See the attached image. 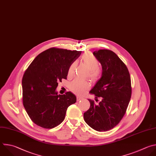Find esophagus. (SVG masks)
<instances>
[{
	"instance_id": "1",
	"label": "esophagus",
	"mask_w": 156,
	"mask_h": 156,
	"mask_svg": "<svg viewBox=\"0 0 156 156\" xmlns=\"http://www.w3.org/2000/svg\"><path fill=\"white\" fill-rule=\"evenodd\" d=\"M82 99H83V97H79V96L76 97V100L77 101H80V100H81Z\"/></svg>"
}]
</instances>
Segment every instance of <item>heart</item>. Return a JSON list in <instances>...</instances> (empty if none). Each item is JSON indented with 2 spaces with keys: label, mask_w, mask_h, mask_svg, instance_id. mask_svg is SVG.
Segmentation results:
<instances>
[{
  "label": "heart",
  "mask_w": 156,
  "mask_h": 156,
  "mask_svg": "<svg viewBox=\"0 0 156 156\" xmlns=\"http://www.w3.org/2000/svg\"><path fill=\"white\" fill-rule=\"evenodd\" d=\"M81 60L89 70V77L92 80L98 79L100 76L101 72L98 68L99 61L97 58L90 52H87L81 56ZM75 66L76 62H73L69 66L67 72V75L69 76H71L73 75ZM89 84L87 81L80 78L74 79L69 85L70 89L78 95H82L89 88Z\"/></svg>",
  "instance_id": "1"
}]
</instances>
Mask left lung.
<instances>
[{"instance_id": "8db88e82", "label": "left lung", "mask_w": 156, "mask_h": 156, "mask_svg": "<svg viewBox=\"0 0 156 156\" xmlns=\"http://www.w3.org/2000/svg\"><path fill=\"white\" fill-rule=\"evenodd\" d=\"M93 55L102 66V75L89 93L101 100L96 105L89 99L90 108L83 116L91 128L105 132L117 126L124 116L131 98V80L127 66L113 51L99 49Z\"/></svg>"}]
</instances>
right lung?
<instances>
[{
    "label": "right lung",
    "instance_id": "obj_1",
    "mask_svg": "<svg viewBox=\"0 0 156 156\" xmlns=\"http://www.w3.org/2000/svg\"><path fill=\"white\" fill-rule=\"evenodd\" d=\"M81 51L51 48L39 54L25 71L23 80V102L36 125L52 129L64 119L67 108L76 101L71 92L58 95V82L67 79L70 64Z\"/></svg>",
    "mask_w": 156,
    "mask_h": 156
}]
</instances>
